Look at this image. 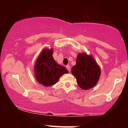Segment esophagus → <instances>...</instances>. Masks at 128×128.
Wrapping results in <instances>:
<instances>
[{
  "label": "esophagus",
  "instance_id": "1",
  "mask_svg": "<svg viewBox=\"0 0 128 128\" xmlns=\"http://www.w3.org/2000/svg\"><path fill=\"white\" fill-rule=\"evenodd\" d=\"M66 68H67V70H68V71L69 72H70V66H69L68 65L66 66Z\"/></svg>",
  "mask_w": 128,
  "mask_h": 128
}]
</instances>
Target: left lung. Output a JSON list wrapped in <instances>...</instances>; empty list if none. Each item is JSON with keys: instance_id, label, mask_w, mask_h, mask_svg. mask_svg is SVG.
I'll return each instance as SVG.
<instances>
[{"instance_id": "obj_1", "label": "left lung", "mask_w": 128, "mask_h": 128, "mask_svg": "<svg viewBox=\"0 0 128 128\" xmlns=\"http://www.w3.org/2000/svg\"><path fill=\"white\" fill-rule=\"evenodd\" d=\"M71 72L79 87L85 90L96 86L101 74L100 68L94 58L85 52L78 54L76 65L73 66Z\"/></svg>"}]
</instances>
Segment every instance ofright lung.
Masks as SVG:
<instances>
[{
  "instance_id": "obj_1",
  "label": "right lung",
  "mask_w": 128,
  "mask_h": 128,
  "mask_svg": "<svg viewBox=\"0 0 128 128\" xmlns=\"http://www.w3.org/2000/svg\"><path fill=\"white\" fill-rule=\"evenodd\" d=\"M54 50L44 49L36 59L34 66V75L37 82L43 86H50L55 85L60 78L68 71L58 64L53 58Z\"/></svg>"
}]
</instances>
